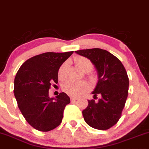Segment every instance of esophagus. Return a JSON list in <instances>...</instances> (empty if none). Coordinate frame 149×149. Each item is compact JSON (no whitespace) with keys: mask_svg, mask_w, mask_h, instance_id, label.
Wrapping results in <instances>:
<instances>
[{"mask_svg":"<svg viewBox=\"0 0 149 149\" xmlns=\"http://www.w3.org/2000/svg\"><path fill=\"white\" fill-rule=\"evenodd\" d=\"M78 100V98L77 97H71V100L72 101V102H73V101H76Z\"/></svg>","mask_w":149,"mask_h":149,"instance_id":"esophagus-1","label":"esophagus"}]
</instances>
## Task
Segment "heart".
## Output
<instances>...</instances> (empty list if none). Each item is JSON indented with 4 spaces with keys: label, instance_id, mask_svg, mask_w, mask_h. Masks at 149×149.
<instances>
[{
    "label": "heart",
    "instance_id": "obj_1",
    "mask_svg": "<svg viewBox=\"0 0 149 149\" xmlns=\"http://www.w3.org/2000/svg\"><path fill=\"white\" fill-rule=\"evenodd\" d=\"M77 66L83 71H90L93 67L91 61L84 57H78L75 59ZM68 62L65 61L61 65L58 70V78L63 80L67 76ZM90 85L86 81H75L69 80L63 85L62 90L68 95L73 97H78L88 90Z\"/></svg>",
    "mask_w": 149,
    "mask_h": 149
}]
</instances>
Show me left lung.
Masks as SVG:
<instances>
[{
  "mask_svg": "<svg viewBox=\"0 0 149 149\" xmlns=\"http://www.w3.org/2000/svg\"><path fill=\"white\" fill-rule=\"evenodd\" d=\"M87 57L95 65L98 73V83L92 94L97 102L88 100L83 111L86 123L101 130L112 127L120 118L128 95L129 78L121 61L105 49L92 48L75 51Z\"/></svg>",
  "mask_w": 149,
  "mask_h": 149,
  "instance_id": "left-lung-1",
  "label": "left lung"
}]
</instances>
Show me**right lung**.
I'll return each mask as SVG.
<instances>
[{"instance_id": "add662e5", "label": "right lung", "mask_w": 149, "mask_h": 149, "mask_svg": "<svg viewBox=\"0 0 149 149\" xmlns=\"http://www.w3.org/2000/svg\"><path fill=\"white\" fill-rule=\"evenodd\" d=\"M73 51L45 52L27 59L20 66L14 82V94L26 120L36 130L48 132L60 125L69 97L61 92L49 98V90L58 83V70Z\"/></svg>"}]
</instances>
